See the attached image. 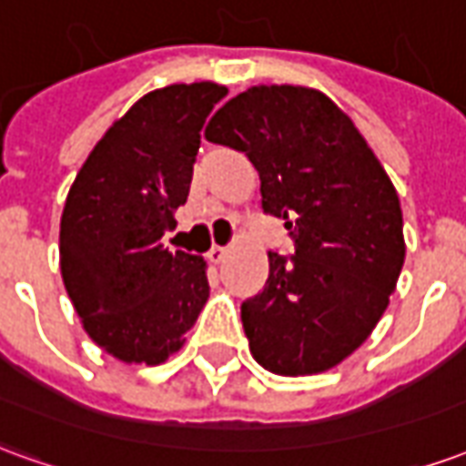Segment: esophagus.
<instances>
[{"instance_id": "esophagus-1", "label": "esophagus", "mask_w": 466, "mask_h": 466, "mask_svg": "<svg viewBox=\"0 0 466 466\" xmlns=\"http://www.w3.org/2000/svg\"><path fill=\"white\" fill-rule=\"evenodd\" d=\"M207 257H209V262H214V264L224 262V257H227V247H219V244H214L212 249L207 252Z\"/></svg>"}]
</instances>
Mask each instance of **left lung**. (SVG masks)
<instances>
[{
    "instance_id": "left-lung-1",
    "label": "left lung",
    "mask_w": 466,
    "mask_h": 466,
    "mask_svg": "<svg viewBox=\"0 0 466 466\" xmlns=\"http://www.w3.org/2000/svg\"><path fill=\"white\" fill-rule=\"evenodd\" d=\"M204 137L249 157L262 209L282 217L294 254L242 304L254 360L274 374H317L357 350L390 304L404 264L400 197L370 144L329 96L252 86Z\"/></svg>"
}]
</instances>
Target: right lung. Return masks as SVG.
Segmentation results:
<instances>
[{
    "mask_svg": "<svg viewBox=\"0 0 466 466\" xmlns=\"http://www.w3.org/2000/svg\"><path fill=\"white\" fill-rule=\"evenodd\" d=\"M227 86L154 89L96 142L66 194L59 264L86 334L122 361L159 364L209 297L199 254L162 237L187 202L199 132Z\"/></svg>",
    "mask_w": 466,
    "mask_h": 466,
    "instance_id": "right-lung-1",
    "label": "right lung"
}]
</instances>
